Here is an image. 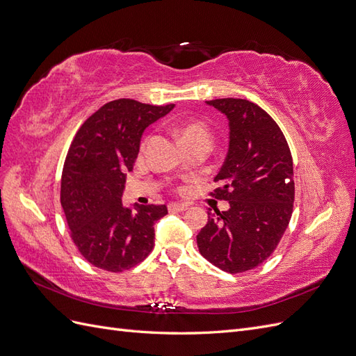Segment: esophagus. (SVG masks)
Wrapping results in <instances>:
<instances>
[{
	"label": "esophagus",
	"mask_w": 356,
	"mask_h": 356,
	"mask_svg": "<svg viewBox=\"0 0 356 356\" xmlns=\"http://www.w3.org/2000/svg\"><path fill=\"white\" fill-rule=\"evenodd\" d=\"M187 209H188V204L187 203H169V211L184 212Z\"/></svg>",
	"instance_id": "34e87169"
}]
</instances>
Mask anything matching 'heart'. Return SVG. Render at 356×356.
Instances as JSON below:
<instances>
[{
    "mask_svg": "<svg viewBox=\"0 0 356 356\" xmlns=\"http://www.w3.org/2000/svg\"><path fill=\"white\" fill-rule=\"evenodd\" d=\"M179 139L181 143L186 141V139H200V141L207 143L209 145L211 134L203 124H188L179 131Z\"/></svg>",
    "mask_w": 356,
    "mask_h": 356,
    "instance_id": "b5f03b06",
    "label": "heart"
}]
</instances>
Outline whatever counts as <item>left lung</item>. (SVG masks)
<instances>
[{"instance_id": "left-lung-1", "label": "left lung", "mask_w": 356, "mask_h": 356, "mask_svg": "<svg viewBox=\"0 0 356 356\" xmlns=\"http://www.w3.org/2000/svg\"><path fill=\"white\" fill-rule=\"evenodd\" d=\"M208 105L229 120L227 156L213 181L215 197L227 211H208L197 234L200 254L229 273H241L267 260L293 213V157L281 129L260 106L246 99H213Z\"/></svg>"}]
</instances>
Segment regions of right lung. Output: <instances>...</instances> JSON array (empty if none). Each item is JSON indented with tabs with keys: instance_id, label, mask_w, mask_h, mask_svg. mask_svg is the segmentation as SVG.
Here are the masks:
<instances>
[{
	"instance_id": "add662e5",
	"label": "right lung",
	"mask_w": 356,
	"mask_h": 356,
	"mask_svg": "<svg viewBox=\"0 0 356 356\" xmlns=\"http://www.w3.org/2000/svg\"><path fill=\"white\" fill-rule=\"evenodd\" d=\"M174 106L115 99L75 134L62 170L60 203L75 246L95 267L123 272L153 250L154 222L168 213L166 204L126 207L122 196L144 131Z\"/></svg>"
}]
</instances>
